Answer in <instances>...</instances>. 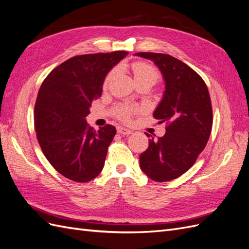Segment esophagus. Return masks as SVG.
<instances>
[{
  "label": "esophagus",
  "instance_id": "1",
  "mask_svg": "<svg viewBox=\"0 0 249 249\" xmlns=\"http://www.w3.org/2000/svg\"><path fill=\"white\" fill-rule=\"evenodd\" d=\"M117 132H118L120 135H124V136H127V135L132 134V131H131V130L125 129V127H123V126H118V127H117Z\"/></svg>",
  "mask_w": 249,
  "mask_h": 249
}]
</instances>
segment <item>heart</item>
<instances>
[{
  "label": "heart",
  "instance_id": "1",
  "mask_svg": "<svg viewBox=\"0 0 249 249\" xmlns=\"http://www.w3.org/2000/svg\"><path fill=\"white\" fill-rule=\"evenodd\" d=\"M132 71L134 72L135 80H149L152 81L154 84L159 78V73L153 65H150L146 62H135L132 64ZM114 71H110L108 76L105 79L104 85L107 86L109 81L111 80ZM136 111V108L132 106H127V105H119L114 109V114L123 122H129L133 113Z\"/></svg>",
  "mask_w": 249,
  "mask_h": 249
}]
</instances>
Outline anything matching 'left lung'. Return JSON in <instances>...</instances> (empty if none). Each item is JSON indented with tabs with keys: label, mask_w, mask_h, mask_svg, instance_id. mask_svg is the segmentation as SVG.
Instances as JSON below:
<instances>
[{
	"label": "left lung",
	"mask_w": 249,
	"mask_h": 249,
	"mask_svg": "<svg viewBox=\"0 0 249 249\" xmlns=\"http://www.w3.org/2000/svg\"><path fill=\"white\" fill-rule=\"evenodd\" d=\"M135 56L152 60L165 82L154 117L166 124V133L149 139L139 157L140 168L155 182H168L184 175L207 145L213 124L209 90L196 71L175 57L147 52Z\"/></svg>",
	"instance_id": "1"
}]
</instances>
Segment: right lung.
I'll list each match as a JSON object with an SVG mask.
<instances>
[{
	"label": "right lung",
	"instance_id": "right-lung-1",
	"mask_svg": "<svg viewBox=\"0 0 249 249\" xmlns=\"http://www.w3.org/2000/svg\"><path fill=\"white\" fill-rule=\"evenodd\" d=\"M127 52L74 56L44 79L34 108L37 140L48 161L73 182L86 183L100 175L116 134L106 124L95 131L86 122L92 101L102 95L107 73Z\"/></svg>",
	"mask_w": 249,
	"mask_h": 249
}]
</instances>
